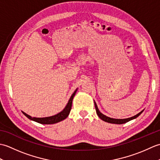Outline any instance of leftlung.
<instances>
[{"mask_svg":"<svg viewBox=\"0 0 160 160\" xmlns=\"http://www.w3.org/2000/svg\"><path fill=\"white\" fill-rule=\"evenodd\" d=\"M94 104H95V107H96V113L97 115H98V117H99L101 120H102L104 122H107L108 123H111V124H124L126 122H128L129 121H131L132 120H133V119H135L136 118H138L139 115H140L142 112L144 111V110H142L141 112H140L138 114L134 115V116H132L131 118H126V119H115V118H111L109 117H107L106 115L102 114L101 113V112L99 111L98 108V106L96 103L94 102Z\"/></svg>","mask_w":160,"mask_h":160,"instance_id":"1","label":"left lung"}]
</instances>
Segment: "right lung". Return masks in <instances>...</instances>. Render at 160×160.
I'll use <instances>...</instances> for the list:
<instances>
[{
	"label": "right lung",
	"instance_id": "right-lung-1",
	"mask_svg": "<svg viewBox=\"0 0 160 160\" xmlns=\"http://www.w3.org/2000/svg\"><path fill=\"white\" fill-rule=\"evenodd\" d=\"M77 90L78 89H76V91H75L72 94V96H71L69 102H68L67 104L66 105V107H64V109L55 115H53V116H50V117H46V118H32V116H30V115L25 113V112L22 111V113L25 115L27 118H28L29 120L38 122L40 124H52L58 123V122L64 120V119H66L68 117V115H69L71 109V106H72V101L73 99V97L75 96V95H76Z\"/></svg>",
	"mask_w": 160,
	"mask_h": 160
}]
</instances>
